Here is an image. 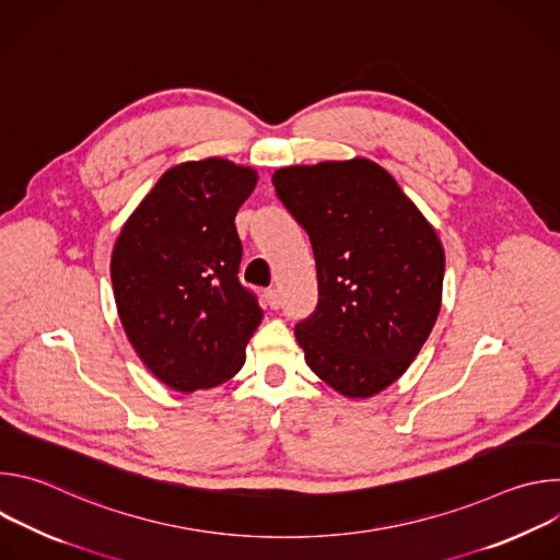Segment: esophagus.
Masks as SVG:
<instances>
[{
    "mask_svg": "<svg viewBox=\"0 0 560 560\" xmlns=\"http://www.w3.org/2000/svg\"><path fill=\"white\" fill-rule=\"evenodd\" d=\"M264 296H266V303H268L272 310H277V307L281 305V299H279V290L270 288V290H266V292H264Z\"/></svg>",
    "mask_w": 560,
    "mask_h": 560,
    "instance_id": "34e87169",
    "label": "esophagus"
}]
</instances>
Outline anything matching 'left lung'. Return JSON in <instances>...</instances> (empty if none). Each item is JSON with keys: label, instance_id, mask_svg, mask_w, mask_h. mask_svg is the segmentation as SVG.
<instances>
[{"label": "left lung", "instance_id": "obj_1", "mask_svg": "<svg viewBox=\"0 0 560 560\" xmlns=\"http://www.w3.org/2000/svg\"><path fill=\"white\" fill-rule=\"evenodd\" d=\"M272 184L316 261L318 305L294 330L305 363L339 394L370 398L404 376L436 324L441 238L365 156L279 168Z\"/></svg>", "mask_w": 560, "mask_h": 560}]
</instances>
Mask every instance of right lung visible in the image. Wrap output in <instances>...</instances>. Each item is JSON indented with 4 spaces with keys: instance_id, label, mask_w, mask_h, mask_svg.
Here are the masks:
<instances>
[{
    "instance_id": "add662e5",
    "label": "right lung",
    "mask_w": 560,
    "mask_h": 560,
    "mask_svg": "<svg viewBox=\"0 0 560 560\" xmlns=\"http://www.w3.org/2000/svg\"><path fill=\"white\" fill-rule=\"evenodd\" d=\"M259 175L221 156L168 168L124 223L110 279L124 332L177 392L208 389L246 363L264 310L238 283L234 217Z\"/></svg>"
}]
</instances>
